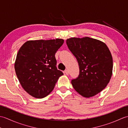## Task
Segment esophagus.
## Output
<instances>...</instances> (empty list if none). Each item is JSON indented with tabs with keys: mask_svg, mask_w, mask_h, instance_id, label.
Returning a JSON list of instances; mask_svg holds the SVG:
<instances>
[{
	"mask_svg": "<svg viewBox=\"0 0 128 128\" xmlns=\"http://www.w3.org/2000/svg\"><path fill=\"white\" fill-rule=\"evenodd\" d=\"M64 72L66 73V74L68 75L69 74V70H68V69H66V70H65V71H64Z\"/></svg>",
	"mask_w": 128,
	"mask_h": 128,
	"instance_id": "1",
	"label": "esophagus"
}]
</instances>
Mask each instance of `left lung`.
Wrapping results in <instances>:
<instances>
[{
  "mask_svg": "<svg viewBox=\"0 0 128 128\" xmlns=\"http://www.w3.org/2000/svg\"><path fill=\"white\" fill-rule=\"evenodd\" d=\"M66 43L79 66L78 77L72 80L73 88L85 97L98 94L107 86L112 74L113 59L107 46L88 37L71 38Z\"/></svg>",
  "mask_w": 128,
  "mask_h": 128,
  "instance_id": "8db88e82",
  "label": "left lung"
}]
</instances>
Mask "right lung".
<instances>
[{
    "mask_svg": "<svg viewBox=\"0 0 128 128\" xmlns=\"http://www.w3.org/2000/svg\"><path fill=\"white\" fill-rule=\"evenodd\" d=\"M64 43L57 38L28 40L16 56V74L22 88L37 98L47 96L53 90L62 71L56 66L55 54Z\"/></svg>",
    "mask_w": 128,
    "mask_h": 128,
    "instance_id": "add662e5",
    "label": "right lung"
}]
</instances>
